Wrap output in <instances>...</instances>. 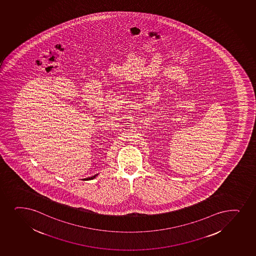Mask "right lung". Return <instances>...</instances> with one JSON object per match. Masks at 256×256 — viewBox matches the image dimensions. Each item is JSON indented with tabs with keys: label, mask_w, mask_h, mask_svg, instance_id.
<instances>
[{
	"label": "right lung",
	"mask_w": 256,
	"mask_h": 256,
	"mask_svg": "<svg viewBox=\"0 0 256 256\" xmlns=\"http://www.w3.org/2000/svg\"><path fill=\"white\" fill-rule=\"evenodd\" d=\"M98 176V174H95V176H92V177H90V178H85V180H92V178H94L96 176Z\"/></svg>",
	"instance_id": "obj_1"
}]
</instances>
